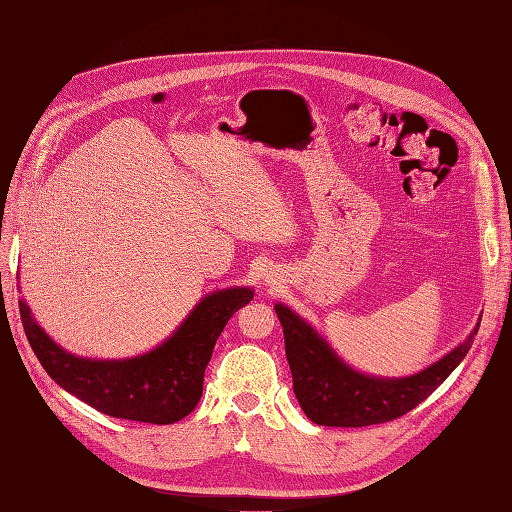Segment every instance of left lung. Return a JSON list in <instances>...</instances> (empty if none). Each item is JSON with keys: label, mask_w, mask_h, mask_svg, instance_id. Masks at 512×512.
I'll return each mask as SVG.
<instances>
[{"label": "left lung", "mask_w": 512, "mask_h": 512, "mask_svg": "<svg viewBox=\"0 0 512 512\" xmlns=\"http://www.w3.org/2000/svg\"><path fill=\"white\" fill-rule=\"evenodd\" d=\"M282 322L292 389L309 421L324 427H365L393 421L425 401L466 359L480 318L466 342L442 359L404 378L371 376L348 365L312 324L284 303H275Z\"/></svg>", "instance_id": "obj_1"}]
</instances>
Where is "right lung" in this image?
<instances>
[{
	"label": "right lung",
	"mask_w": 512,
	"mask_h": 512,
	"mask_svg": "<svg viewBox=\"0 0 512 512\" xmlns=\"http://www.w3.org/2000/svg\"><path fill=\"white\" fill-rule=\"evenodd\" d=\"M252 299L250 286L213 290L162 344L126 359L76 356L40 327L25 299L19 309L29 346L61 389L108 416L170 425L196 408L215 342L228 318Z\"/></svg>",
	"instance_id": "right-lung-1"
}]
</instances>
